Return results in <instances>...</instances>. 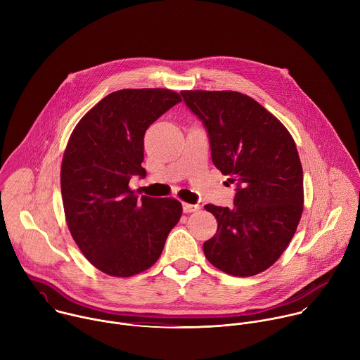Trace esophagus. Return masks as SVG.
Here are the masks:
<instances>
[{
  "instance_id": "obj_1",
  "label": "esophagus",
  "mask_w": 360,
  "mask_h": 360,
  "mask_svg": "<svg viewBox=\"0 0 360 360\" xmlns=\"http://www.w3.org/2000/svg\"><path fill=\"white\" fill-rule=\"evenodd\" d=\"M182 210L185 214H192L196 212L199 210V205H193V203H182Z\"/></svg>"
}]
</instances>
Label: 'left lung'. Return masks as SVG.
Returning <instances> with one entry per match:
<instances>
[{"instance_id":"left-lung-1","label":"left lung","mask_w":360,"mask_h":360,"mask_svg":"<svg viewBox=\"0 0 360 360\" xmlns=\"http://www.w3.org/2000/svg\"><path fill=\"white\" fill-rule=\"evenodd\" d=\"M208 131L214 165L236 185L232 208L205 205L218 222L203 243L207 259L233 276L272 266L292 240L303 211V171L282 122L235 91H181Z\"/></svg>"}]
</instances>
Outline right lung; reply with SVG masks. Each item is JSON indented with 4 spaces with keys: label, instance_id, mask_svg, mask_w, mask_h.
<instances>
[{
    "label": "right lung",
    "instance_id": "add662e5",
    "mask_svg": "<svg viewBox=\"0 0 360 360\" xmlns=\"http://www.w3.org/2000/svg\"><path fill=\"white\" fill-rule=\"evenodd\" d=\"M181 102L164 88L121 89L88 111L72 131L61 165V193L70 232L101 272L128 278L158 261L182 205L141 198L129 189L143 178V135Z\"/></svg>",
    "mask_w": 360,
    "mask_h": 360
}]
</instances>
